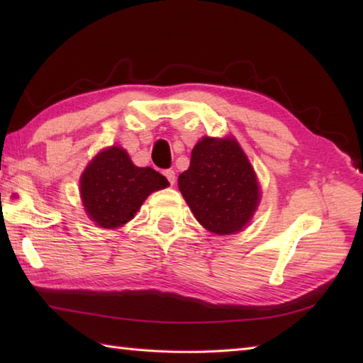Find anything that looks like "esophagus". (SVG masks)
<instances>
[{"mask_svg": "<svg viewBox=\"0 0 363 363\" xmlns=\"http://www.w3.org/2000/svg\"><path fill=\"white\" fill-rule=\"evenodd\" d=\"M164 176L167 177L168 182L172 184V186H173L174 181H176V173H174V169H165V172H164Z\"/></svg>", "mask_w": 363, "mask_h": 363, "instance_id": "esophagus-1", "label": "esophagus"}]
</instances>
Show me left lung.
Returning <instances> with one entry per match:
<instances>
[{
	"label": "left lung",
	"instance_id": "obj_1",
	"mask_svg": "<svg viewBox=\"0 0 363 363\" xmlns=\"http://www.w3.org/2000/svg\"><path fill=\"white\" fill-rule=\"evenodd\" d=\"M177 186L195 218L220 235L242 230L260 198L254 169L234 138L198 142Z\"/></svg>",
	"mask_w": 363,
	"mask_h": 363
}]
</instances>
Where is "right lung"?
Returning <instances> with one entry per match:
<instances>
[{"label":"right lung","instance_id":"1","mask_svg":"<svg viewBox=\"0 0 363 363\" xmlns=\"http://www.w3.org/2000/svg\"><path fill=\"white\" fill-rule=\"evenodd\" d=\"M167 186L165 176L150 167H135L125 150L112 146L82 173L81 196L89 217L98 226L113 229L133 220L151 191Z\"/></svg>","mask_w":363,"mask_h":363}]
</instances>
